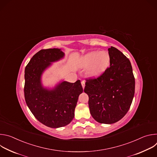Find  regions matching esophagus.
I'll return each instance as SVG.
<instances>
[{
  "label": "esophagus",
  "mask_w": 157,
  "mask_h": 157,
  "mask_svg": "<svg viewBox=\"0 0 157 157\" xmlns=\"http://www.w3.org/2000/svg\"><path fill=\"white\" fill-rule=\"evenodd\" d=\"M81 84H82V87L84 89V87H85V81H81Z\"/></svg>",
  "instance_id": "esophagus-1"
}]
</instances>
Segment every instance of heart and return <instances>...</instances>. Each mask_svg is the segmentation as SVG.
<instances>
[{
    "mask_svg": "<svg viewBox=\"0 0 157 157\" xmlns=\"http://www.w3.org/2000/svg\"><path fill=\"white\" fill-rule=\"evenodd\" d=\"M110 63V55L107 52H94L87 54L83 59L84 66H91L89 75L91 76L101 75L108 67Z\"/></svg>",
    "mask_w": 157,
    "mask_h": 157,
    "instance_id": "obj_1",
    "label": "heart"
}]
</instances>
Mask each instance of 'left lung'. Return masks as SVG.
I'll list each match as a JSON object with an SVG mask.
<instances>
[{
  "label": "left lung",
  "mask_w": 157,
  "mask_h": 157,
  "mask_svg": "<svg viewBox=\"0 0 157 157\" xmlns=\"http://www.w3.org/2000/svg\"><path fill=\"white\" fill-rule=\"evenodd\" d=\"M110 66L96 78L86 79L84 91L89 96L93 117L101 124H114L127 114L135 93L130 60L118 49H108Z\"/></svg>",
  "instance_id": "obj_1"
}]
</instances>
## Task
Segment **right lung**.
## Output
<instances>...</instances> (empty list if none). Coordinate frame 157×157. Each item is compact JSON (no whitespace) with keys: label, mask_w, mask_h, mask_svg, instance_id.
<instances>
[{"label":"right lung","mask_w":157,"mask_h":157,"mask_svg":"<svg viewBox=\"0 0 157 157\" xmlns=\"http://www.w3.org/2000/svg\"><path fill=\"white\" fill-rule=\"evenodd\" d=\"M60 49L41 50L25 69V99L32 113L41 123L58 128L69 124L74 118L78 97L83 91L80 80L74 83L63 81L54 89L44 88L41 76L47 68L63 58Z\"/></svg>","instance_id":"obj_1"}]
</instances>
